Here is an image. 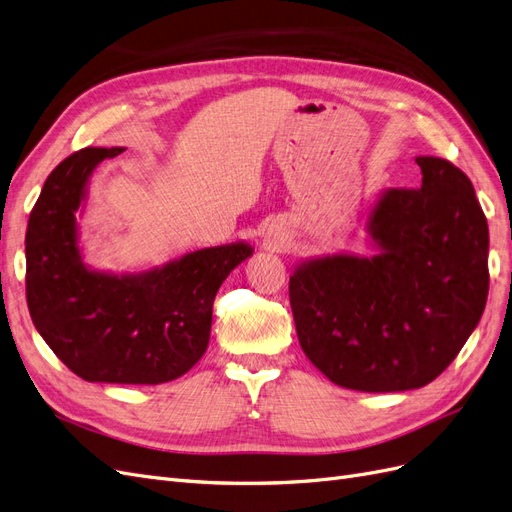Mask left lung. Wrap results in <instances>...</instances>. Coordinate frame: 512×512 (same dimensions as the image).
<instances>
[{"mask_svg":"<svg viewBox=\"0 0 512 512\" xmlns=\"http://www.w3.org/2000/svg\"><path fill=\"white\" fill-rule=\"evenodd\" d=\"M416 164L421 190L389 188L369 205L374 254L314 256L290 275L299 344L344 389H421L485 312L489 228L472 181L442 158Z\"/></svg>","mask_w":512,"mask_h":512,"instance_id":"left-lung-1","label":"left lung"}]
</instances>
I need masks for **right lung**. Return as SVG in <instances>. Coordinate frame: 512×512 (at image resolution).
<instances>
[{
    "label": "right lung",
    "instance_id": "1",
    "mask_svg": "<svg viewBox=\"0 0 512 512\" xmlns=\"http://www.w3.org/2000/svg\"><path fill=\"white\" fill-rule=\"evenodd\" d=\"M123 151L81 149L44 181L25 235L27 307L44 342L83 380L162 384L205 354L215 294L254 247H205L136 273L91 269L76 220L91 173Z\"/></svg>",
    "mask_w": 512,
    "mask_h": 512
}]
</instances>
